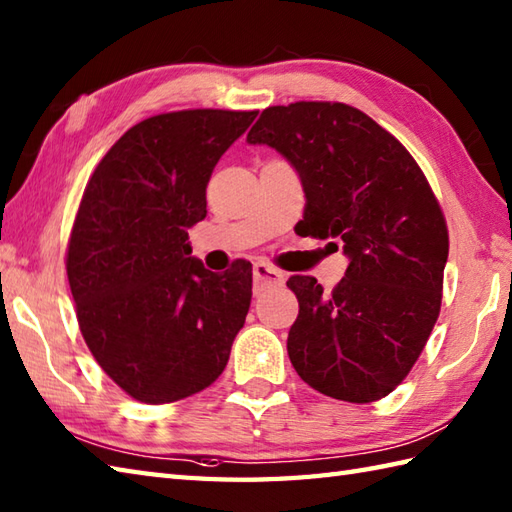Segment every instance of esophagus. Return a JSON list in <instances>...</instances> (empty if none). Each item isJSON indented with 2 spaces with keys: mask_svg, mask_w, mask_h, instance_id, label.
I'll list each match as a JSON object with an SVG mask.
<instances>
[{
  "mask_svg": "<svg viewBox=\"0 0 512 512\" xmlns=\"http://www.w3.org/2000/svg\"><path fill=\"white\" fill-rule=\"evenodd\" d=\"M253 279H255V290H264L266 286H277L284 281V273L277 270L275 266L259 262L253 266Z\"/></svg>",
  "mask_w": 512,
  "mask_h": 512,
  "instance_id": "34e87169",
  "label": "esophagus"
}]
</instances>
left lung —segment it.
I'll return each instance as SVG.
<instances>
[{
	"mask_svg": "<svg viewBox=\"0 0 512 512\" xmlns=\"http://www.w3.org/2000/svg\"><path fill=\"white\" fill-rule=\"evenodd\" d=\"M246 143L297 171L306 193L297 233L336 239L350 262L332 292L314 277L288 279L299 301L292 367L325 396L380 400L409 374L440 314L449 235L436 195L409 151L345 103L268 107Z\"/></svg>",
	"mask_w": 512,
	"mask_h": 512,
	"instance_id": "8db88e82",
	"label": "left lung"
}]
</instances>
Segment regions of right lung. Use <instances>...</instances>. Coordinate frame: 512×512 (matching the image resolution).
Segmentation results:
<instances>
[{
  "instance_id": "add662e5",
  "label": "right lung",
  "mask_w": 512,
  "mask_h": 512,
  "mask_svg": "<svg viewBox=\"0 0 512 512\" xmlns=\"http://www.w3.org/2000/svg\"><path fill=\"white\" fill-rule=\"evenodd\" d=\"M257 112L151 116L94 169L68 246L76 319L96 363L129 396L162 405L224 372L253 297L246 259L224 275L191 255L206 184Z\"/></svg>"
}]
</instances>
